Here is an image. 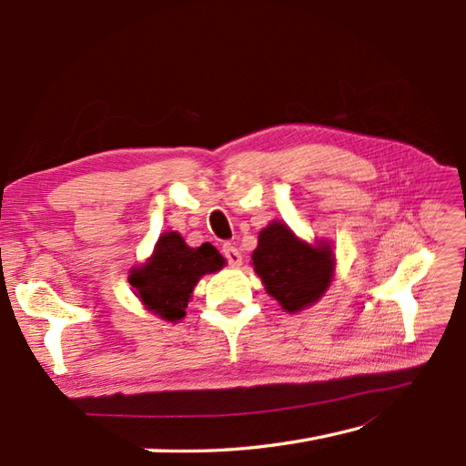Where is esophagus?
Segmentation results:
<instances>
[{
	"mask_svg": "<svg viewBox=\"0 0 466 466\" xmlns=\"http://www.w3.org/2000/svg\"><path fill=\"white\" fill-rule=\"evenodd\" d=\"M222 252H224V257H226V260H228V264H230V267H240V264H242V254L238 252V248H236V246L224 244Z\"/></svg>",
	"mask_w": 466,
	"mask_h": 466,
	"instance_id": "34e87169",
	"label": "esophagus"
}]
</instances>
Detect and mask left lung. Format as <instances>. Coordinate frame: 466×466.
Listing matches in <instances>:
<instances>
[{
    "label": "left lung",
    "instance_id": "8db88e82",
    "mask_svg": "<svg viewBox=\"0 0 466 466\" xmlns=\"http://www.w3.org/2000/svg\"><path fill=\"white\" fill-rule=\"evenodd\" d=\"M335 252L329 240L307 242L290 228L272 220L258 234L252 267L264 290L285 309L299 313L315 305L335 277Z\"/></svg>",
    "mask_w": 466,
    "mask_h": 466
}]
</instances>
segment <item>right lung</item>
<instances>
[{"label": "right lung", "mask_w": 466, "mask_h": 466, "mask_svg": "<svg viewBox=\"0 0 466 466\" xmlns=\"http://www.w3.org/2000/svg\"><path fill=\"white\" fill-rule=\"evenodd\" d=\"M226 258L204 242L191 248L179 232H163L151 257L129 270V285L145 311L163 321L179 323L196 285L204 275L222 270Z\"/></svg>", "instance_id": "add662e5"}]
</instances>
